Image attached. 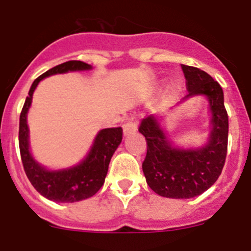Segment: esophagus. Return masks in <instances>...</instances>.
<instances>
[{
    "mask_svg": "<svg viewBox=\"0 0 251 251\" xmlns=\"http://www.w3.org/2000/svg\"><path fill=\"white\" fill-rule=\"evenodd\" d=\"M137 130V124H136L135 118H130V120L124 125V135H128Z\"/></svg>",
    "mask_w": 251,
    "mask_h": 251,
    "instance_id": "obj_1",
    "label": "esophagus"
}]
</instances>
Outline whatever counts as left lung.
I'll list each match as a JSON object with an SVG mask.
<instances>
[{
  "label": "left lung",
  "instance_id": "obj_1",
  "mask_svg": "<svg viewBox=\"0 0 251 251\" xmlns=\"http://www.w3.org/2000/svg\"><path fill=\"white\" fill-rule=\"evenodd\" d=\"M181 70L189 92L184 99L202 94L210 101L212 131L206 147L174 148L153 116L142 119L138 127L147 142L142 163L146 181L155 194L170 199L194 198L212 186L222 173L228 147V114L222 87L198 67L181 65Z\"/></svg>",
  "mask_w": 251,
  "mask_h": 251
}]
</instances>
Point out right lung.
Returning a JSON list of instances; mask_svg holds the SVG:
<instances>
[{"instance_id": "1", "label": "right lung", "mask_w": 251, "mask_h": 251, "mask_svg": "<svg viewBox=\"0 0 251 251\" xmlns=\"http://www.w3.org/2000/svg\"><path fill=\"white\" fill-rule=\"evenodd\" d=\"M92 66L82 61H67L52 67L45 74L39 76L31 84L19 118V151L24 172L35 190L44 198L56 202H76L84 200L99 191L104 184L109 163L123 140V128H104L97 135L93 147L86 159L81 164L70 169L49 172L39 165L31 158L28 143V125L26 113L31 104L34 89L39 82L45 77L55 74H65L69 71L91 70Z\"/></svg>"}]
</instances>
